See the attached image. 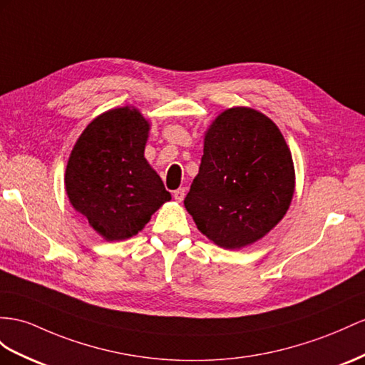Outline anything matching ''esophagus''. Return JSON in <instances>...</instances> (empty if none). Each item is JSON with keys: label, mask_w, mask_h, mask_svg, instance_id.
Returning <instances> with one entry per match:
<instances>
[{"label": "esophagus", "mask_w": 365, "mask_h": 365, "mask_svg": "<svg viewBox=\"0 0 365 365\" xmlns=\"http://www.w3.org/2000/svg\"><path fill=\"white\" fill-rule=\"evenodd\" d=\"M173 195H174V199H175L177 202H182V200L185 199V190H183V188H179V190H175Z\"/></svg>", "instance_id": "obj_1"}]
</instances>
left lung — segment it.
Here are the masks:
<instances>
[{
    "label": "left lung",
    "mask_w": 365,
    "mask_h": 365,
    "mask_svg": "<svg viewBox=\"0 0 365 365\" xmlns=\"http://www.w3.org/2000/svg\"><path fill=\"white\" fill-rule=\"evenodd\" d=\"M293 192V158L279 128L255 109L231 108L205 135L199 174L183 203L205 236L236 250L274 228Z\"/></svg>",
    "instance_id": "8db88e82"
}]
</instances>
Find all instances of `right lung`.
<instances>
[{
    "mask_svg": "<svg viewBox=\"0 0 365 365\" xmlns=\"http://www.w3.org/2000/svg\"><path fill=\"white\" fill-rule=\"evenodd\" d=\"M148 130L137 109H112L91 121L71 153L68 197L106 240L137 235L171 200L143 155Z\"/></svg>",
    "mask_w": 365,
    "mask_h": 365,
    "instance_id": "obj_1",
    "label": "right lung"
}]
</instances>
